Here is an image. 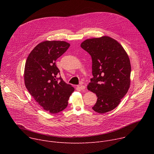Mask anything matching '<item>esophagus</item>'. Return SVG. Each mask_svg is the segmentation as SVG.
<instances>
[{"instance_id": "34e87169", "label": "esophagus", "mask_w": 154, "mask_h": 154, "mask_svg": "<svg viewBox=\"0 0 154 154\" xmlns=\"http://www.w3.org/2000/svg\"><path fill=\"white\" fill-rule=\"evenodd\" d=\"M77 87L79 88V89H80V90H84V89H85V85H78L77 86Z\"/></svg>"}]
</instances>
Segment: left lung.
<instances>
[{"mask_svg":"<svg viewBox=\"0 0 154 154\" xmlns=\"http://www.w3.org/2000/svg\"><path fill=\"white\" fill-rule=\"evenodd\" d=\"M81 48L92 58V74L87 88L96 93L94 111L105 113L113 110L127 94L130 85L131 65L123 47L108 36L87 39Z\"/></svg>","mask_w":154,"mask_h":154,"instance_id":"left-lung-1","label":"left lung"}]
</instances>
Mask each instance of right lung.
Instances as JSON below:
<instances>
[{
    "label": "right lung",
    "mask_w": 154,
    "mask_h": 154,
    "mask_svg": "<svg viewBox=\"0 0 154 154\" xmlns=\"http://www.w3.org/2000/svg\"><path fill=\"white\" fill-rule=\"evenodd\" d=\"M70 46L63 41H45L35 47L29 55L24 69V82L36 102L51 113L66 108L74 88L58 77L60 70L55 61Z\"/></svg>",
    "instance_id": "right-lung-1"
}]
</instances>
